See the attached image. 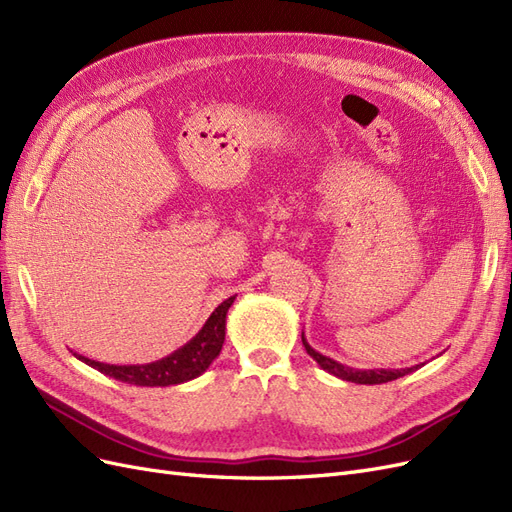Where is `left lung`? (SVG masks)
<instances>
[{
  "instance_id": "8db88e82",
  "label": "left lung",
  "mask_w": 512,
  "mask_h": 512,
  "mask_svg": "<svg viewBox=\"0 0 512 512\" xmlns=\"http://www.w3.org/2000/svg\"><path fill=\"white\" fill-rule=\"evenodd\" d=\"M301 339H303V346L307 350V354L312 356V359L324 369L329 371V374L342 378L346 382H356V384H382V382H391V380H397L401 376H408L412 374V371H416L421 365H414V367H406V369H354V367H348V365H342L337 363L333 359H329V356H324L320 352H316L312 346L307 344L305 335L301 333Z\"/></svg>"
}]
</instances>
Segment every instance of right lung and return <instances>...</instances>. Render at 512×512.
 <instances>
[{
    "label": "right lung",
    "mask_w": 512,
    "mask_h": 512,
    "mask_svg": "<svg viewBox=\"0 0 512 512\" xmlns=\"http://www.w3.org/2000/svg\"><path fill=\"white\" fill-rule=\"evenodd\" d=\"M235 297L226 299L213 309V314L188 344H183L175 352L160 361L145 365H108L100 361H91L87 356L76 354V359L87 363L89 367L98 369L100 374L111 376L119 382H128L136 386H175L188 382L205 374L209 365L218 359L226 337V314Z\"/></svg>",
    "instance_id": "1"
}]
</instances>
